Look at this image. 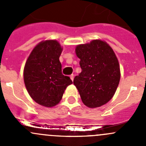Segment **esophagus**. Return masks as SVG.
I'll return each mask as SVG.
<instances>
[{
	"mask_svg": "<svg viewBox=\"0 0 146 146\" xmlns=\"http://www.w3.org/2000/svg\"><path fill=\"white\" fill-rule=\"evenodd\" d=\"M70 79H71V80H73V79H74V75L73 74L70 75Z\"/></svg>",
	"mask_w": 146,
	"mask_h": 146,
	"instance_id": "34e87169",
	"label": "esophagus"
}]
</instances>
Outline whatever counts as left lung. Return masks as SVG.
<instances>
[{"instance_id":"1","label":"left lung","mask_w":146,"mask_h":146,"mask_svg":"<svg viewBox=\"0 0 146 146\" xmlns=\"http://www.w3.org/2000/svg\"><path fill=\"white\" fill-rule=\"evenodd\" d=\"M82 71L73 84L87 107L96 108L108 102L115 94L120 80V67L111 47L95 39L76 47Z\"/></svg>"}]
</instances>
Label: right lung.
<instances>
[{
  "mask_svg": "<svg viewBox=\"0 0 146 146\" xmlns=\"http://www.w3.org/2000/svg\"><path fill=\"white\" fill-rule=\"evenodd\" d=\"M63 51L56 40L38 44L29 54L23 72L28 93L36 103L53 107L62 99L65 90L73 83L61 72L59 57Z\"/></svg>",
  "mask_w": 146,
  "mask_h": 146,
  "instance_id": "right-lung-1",
  "label": "right lung"
}]
</instances>
